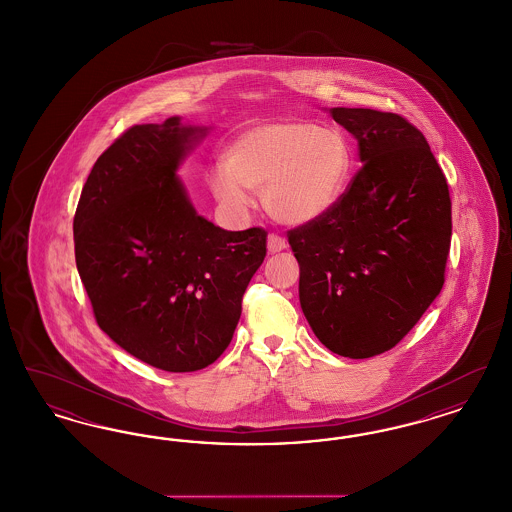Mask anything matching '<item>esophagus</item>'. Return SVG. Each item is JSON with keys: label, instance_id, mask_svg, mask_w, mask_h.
<instances>
[{"label": "esophagus", "instance_id": "obj_1", "mask_svg": "<svg viewBox=\"0 0 512 512\" xmlns=\"http://www.w3.org/2000/svg\"><path fill=\"white\" fill-rule=\"evenodd\" d=\"M286 240L278 234H268L267 247L268 253H278L282 249H286Z\"/></svg>", "mask_w": 512, "mask_h": 512}]
</instances>
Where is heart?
Returning a JSON list of instances; mask_svg holds the SVG:
<instances>
[{
	"mask_svg": "<svg viewBox=\"0 0 512 512\" xmlns=\"http://www.w3.org/2000/svg\"><path fill=\"white\" fill-rule=\"evenodd\" d=\"M351 149L338 130L301 119L261 122L238 132L213 167L207 184L230 211H244L249 190H261L263 207L282 224L324 217L345 192Z\"/></svg>",
	"mask_w": 512,
	"mask_h": 512,
	"instance_id": "1",
	"label": "heart"
}]
</instances>
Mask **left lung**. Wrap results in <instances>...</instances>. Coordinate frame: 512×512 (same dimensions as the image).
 <instances>
[{"label": "left lung", "mask_w": 512, "mask_h": 512, "mask_svg": "<svg viewBox=\"0 0 512 512\" xmlns=\"http://www.w3.org/2000/svg\"><path fill=\"white\" fill-rule=\"evenodd\" d=\"M330 115L357 138L363 167L288 242L315 336L341 357L368 359L403 340L441 292L451 197L424 134L405 117L347 107Z\"/></svg>", "instance_id": "8db88e82"}]
</instances>
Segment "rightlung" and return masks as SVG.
<instances>
[{
	"mask_svg": "<svg viewBox=\"0 0 512 512\" xmlns=\"http://www.w3.org/2000/svg\"><path fill=\"white\" fill-rule=\"evenodd\" d=\"M207 128L136 124L107 147L74 213V257L99 328L167 372L215 363L267 255V230L228 232L195 213L176 176Z\"/></svg>",
	"mask_w": 512,
	"mask_h": 512,
	"instance_id": "right-lung-1",
	"label": "right lung"
}]
</instances>
